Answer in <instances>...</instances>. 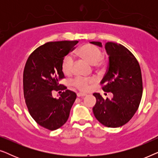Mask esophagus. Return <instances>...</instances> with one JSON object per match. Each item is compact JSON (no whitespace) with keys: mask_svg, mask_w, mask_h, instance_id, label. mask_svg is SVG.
<instances>
[{"mask_svg":"<svg viewBox=\"0 0 158 158\" xmlns=\"http://www.w3.org/2000/svg\"><path fill=\"white\" fill-rule=\"evenodd\" d=\"M77 97H83V96H85V94H82V93H78V94H77Z\"/></svg>","mask_w":158,"mask_h":158,"instance_id":"1","label":"esophagus"}]
</instances>
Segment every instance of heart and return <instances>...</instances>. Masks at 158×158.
<instances>
[{
    "instance_id": "obj_1",
    "label": "heart",
    "mask_w": 158,
    "mask_h": 158,
    "mask_svg": "<svg viewBox=\"0 0 158 158\" xmlns=\"http://www.w3.org/2000/svg\"><path fill=\"white\" fill-rule=\"evenodd\" d=\"M77 53L82 58L87 60L90 64H96V66L98 68L105 64L104 60H103V50L101 47L96 45L86 44L79 49ZM73 64H74V60L73 56L70 55H67L66 57H64L62 62V72L65 75L71 74L73 70ZM94 83V79H88L83 77H76L72 81L73 85L82 91H87L89 89L90 85Z\"/></svg>"
}]
</instances>
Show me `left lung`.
I'll list each match as a JSON object with an SVG mask.
<instances>
[{"label": "left lung", "mask_w": 158, "mask_h": 158, "mask_svg": "<svg viewBox=\"0 0 158 158\" xmlns=\"http://www.w3.org/2000/svg\"><path fill=\"white\" fill-rule=\"evenodd\" d=\"M92 44L102 47L101 42ZM109 65L101 81L103 90L111 92L112 99H104L94 93L96 103L93 108L95 117L107 127L116 128L127 124L139 108L142 96L141 69L137 60L124 46L107 42Z\"/></svg>", "instance_id": "1"}]
</instances>
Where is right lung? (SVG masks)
<instances>
[{
	"label": "right lung",
	"instance_id": "1",
	"mask_svg": "<svg viewBox=\"0 0 158 158\" xmlns=\"http://www.w3.org/2000/svg\"><path fill=\"white\" fill-rule=\"evenodd\" d=\"M78 41L49 42L36 48L26 62L23 75V96L31 117L41 127L56 130L66 123L77 95L60 84L63 79L62 62ZM54 91L62 92L59 99Z\"/></svg>",
	"mask_w": 158,
	"mask_h": 158
}]
</instances>
